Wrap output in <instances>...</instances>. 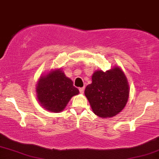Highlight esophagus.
<instances>
[{
    "label": "esophagus",
    "instance_id": "obj_1",
    "mask_svg": "<svg viewBox=\"0 0 159 159\" xmlns=\"http://www.w3.org/2000/svg\"><path fill=\"white\" fill-rule=\"evenodd\" d=\"M79 91L81 93H84V87H80Z\"/></svg>",
    "mask_w": 159,
    "mask_h": 159
}]
</instances>
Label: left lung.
Segmentation results:
<instances>
[{
	"label": "left lung",
	"instance_id": "8db88e82",
	"mask_svg": "<svg viewBox=\"0 0 159 159\" xmlns=\"http://www.w3.org/2000/svg\"><path fill=\"white\" fill-rule=\"evenodd\" d=\"M92 81L84 93L95 114L103 118L112 117L123 110L129 98V90L121 69L116 67L105 72L96 71Z\"/></svg>",
	"mask_w": 159,
	"mask_h": 159
}]
</instances>
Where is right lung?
Returning a JSON list of instances; mask_svg holds the SVG:
<instances>
[{
	"instance_id": "obj_1",
	"label": "right lung",
	"mask_w": 159,
	"mask_h": 159,
	"mask_svg": "<svg viewBox=\"0 0 159 159\" xmlns=\"http://www.w3.org/2000/svg\"><path fill=\"white\" fill-rule=\"evenodd\" d=\"M36 92L42 105L52 112L63 110L70 98L79 93L72 81L59 69L40 78Z\"/></svg>"
}]
</instances>
